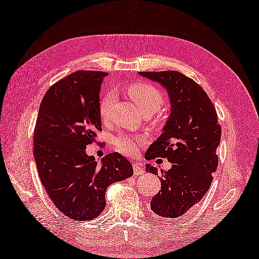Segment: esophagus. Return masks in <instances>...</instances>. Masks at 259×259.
<instances>
[{
  "mask_svg": "<svg viewBox=\"0 0 259 259\" xmlns=\"http://www.w3.org/2000/svg\"><path fill=\"white\" fill-rule=\"evenodd\" d=\"M133 169H134V175L135 176H141V175L144 174V169L142 168V166L140 165V163L134 162L133 163Z\"/></svg>",
  "mask_w": 259,
  "mask_h": 259,
  "instance_id": "esophagus-1",
  "label": "esophagus"
}]
</instances>
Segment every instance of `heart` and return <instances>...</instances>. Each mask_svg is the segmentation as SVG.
<instances>
[{
	"label": "heart",
	"instance_id": "obj_1",
	"mask_svg": "<svg viewBox=\"0 0 259 259\" xmlns=\"http://www.w3.org/2000/svg\"><path fill=\"white\" fill-rule=\"evenodd\" d=\"M125 91L145 115H151L159 111L162 108L163 102H165L162 93L154 85L147 83H132L126 87ZM113 101H114V97L112 93H106L101 98L99 113L102 119L109 118ZM143 143V138L133 135L121 134L113 138L114 148L118 153L127 156L136 155L138 147Z\"/></svg>",
	"mask_w": 259,
	"mask_h": 259
}]
</instances>
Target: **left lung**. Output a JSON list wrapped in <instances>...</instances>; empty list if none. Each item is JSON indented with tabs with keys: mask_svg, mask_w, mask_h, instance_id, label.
I'll list each match as a JSON object with an SVG mask.
<instances>
[{
	"mask_svg": "<svg viewBox=\"0 0 259 259\" xmlns=\"http://www.w3.org/2000/svg\"><path fill=\"white\" fill-rule=\"evenodd\" d=\"M140 74L166 88L170 99L171 110L162 134L150 145L145 158L160 157L172 162L168 171L160 170L161 190L151 199L150 209L160 218L176 221L209 190L218 168L221 125L211 100L191 78L175 70ZM146 171L158 176L149 163Z\"/></svg>",
	"mask_w": 259,
	"mask_h": 259,
	"instance_id": "obj_1",
	"label": "left lung"
}]
</instances>
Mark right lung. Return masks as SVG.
I'll use <instances>...</instances> for the list:
<instances>
[{"label": "right lung", "mask_w": 259, "mask_h": 259, "mask_svg": "<svg viewBox=\"0 0 259 259\" xmlns=\"http://www.w3.org/2000/svg\"><path fill=\"white\" fill-rule=\"evenodd\" d=\"M102 71H75L56 82L41 100L34 131V157L41 184L57 209L75 221H90L105 207V191L133 176L117 153L99 165L85 148L102 131L99 113Z\"/></svg>", "instance_id": "1"}]
</instances>
